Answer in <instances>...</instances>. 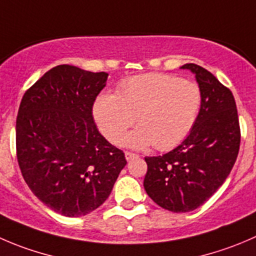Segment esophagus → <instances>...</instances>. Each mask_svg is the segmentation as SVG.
<instances>
[{
	"label": "esophagus",
	"mask_w": 256,
	"mask_h": 256,
	"mask_svg": "<svg viewBox=\"0 0 256 256\" xmlns=\"http://www.w3.org/2000/svg\"><path fill=\"white\" fill-rule=\"evenodd\" d=\"M138 158V156L136 155V154L128 152V151H126V152H125V158H126V160H128V161L132 160V158Z\"/></svg>",
	"instance_id": "1"
}]
</instances>
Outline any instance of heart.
<instances>
[{
    "instance_id": "heart-1",
    "label": "heart",
    "mask_w": 256,
    "mask_h": 256,
    "mask_svg": "<svg viewBox=\"0 0 256 256\" xmlns=\"http://www.w3.org/2000/svg\"><path fill=\"white\" fill-rule=\"evenodd\" d=\"M202 102V91L195 82L166 74H145L124 80L118 94H100L92 115L101 132L116 144L138 116L140 128L125 138L126 145L134 148L154 145L165 151L190 134Z\"/></svg>"
}]
</instances>
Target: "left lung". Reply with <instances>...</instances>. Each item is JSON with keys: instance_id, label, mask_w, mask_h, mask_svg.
<instances>
[{"instance_id": "8db88e82", "label": "left lung", "mask_w": 256, "mask_h": 256, "mask_svg": "<svg viewBox=\"0 0 256 256\" xmlns=\"http://www.w3.org/2000/svg\"><path fill=\"white\" fill-rule=\"evenodd\" d=\"M180 68L195 75L202 108L180 145L161 156L145 158L144 188L158 206L188 212L212 198L229 176L239 152L240 128L229 88L202 66L185 64Z\"/></svg>"}]
</instances>
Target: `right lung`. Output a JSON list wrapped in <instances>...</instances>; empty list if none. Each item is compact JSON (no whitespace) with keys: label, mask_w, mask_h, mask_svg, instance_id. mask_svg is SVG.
Segmentation results:
<instances>
[{"label":"right lung","mask_w":256,"mask_h":256,"mask_svg":"<svg viewBox=\"0 0 256 256\" xmlns=\"http://www.w3.org/2000/svg\"><path fill=\"white\" fill-rule=\"evenodd\" d=\"M108 76L58 65L26 91L20 105L16 148L22 176L44 205L64 216H84L102 205L126 165L122 151L94 121V102Z\"/></svg>","instance_id":"1"}]
</instances>
